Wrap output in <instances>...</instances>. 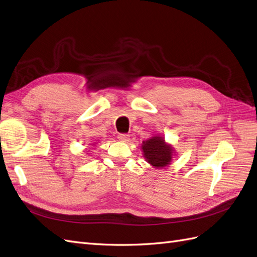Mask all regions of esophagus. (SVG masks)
Returning <instances> with one entry per match:
<instances>
[{
  "mask_svg": "<svg viewBox=\"0 0 257 257\" xmlns=\"http://www.w3.org/2000/svg\"><path fill=\"white\" fill-rule=\"evenodd\" d=\"M118 140L120 141V142H128L129 141V136L128 135H123V134H121V135H118Z\"/></svg>",
  "mask_w": 257,
  "mask_h": 257,
  "instance_id": "34e87169",
  "label": "esophagus"
}]
</instances>
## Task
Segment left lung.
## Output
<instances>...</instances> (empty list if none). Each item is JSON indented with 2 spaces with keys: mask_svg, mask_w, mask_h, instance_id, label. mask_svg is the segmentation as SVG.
<instances>
[{
  "mask_svg": "<svg viewBox=\"0 0 257 257\" xmlns=\"http://www.w3.org/2000/svg\"><path fill=\"white\" fill-rule=\"evenodd\" d=\"M141 150L146 161L155 169L167 168L176 155L174 147L165 142L164 138L159 135L143 141Z\"/></svg>",
  "mask_w": 257,
  "mask_h": 257,
  "instance_id": "1",
  "label": "left lung"
}]
</instances>
